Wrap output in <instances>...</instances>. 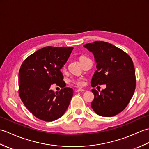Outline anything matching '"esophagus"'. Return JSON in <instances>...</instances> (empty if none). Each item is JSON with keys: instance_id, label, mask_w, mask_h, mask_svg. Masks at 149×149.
<instances>
[{"instance_id": "1", "label": "esophagus", "mask_w": 149, "mask_h": 149, "mask_svg": "<svg viewBox=\"0 0 149 149\" xmlns=\"http://www.w3.org/2000/svg\"><path fill=\"white\" fill-rule=\"evenodd\" d=\"M85 90L83 88H79L77 90H75V92H81V91H84Z\"/></svg>"}]
</instances>
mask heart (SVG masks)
<instances>
[{"instance_id":"1","label":"heart","mask_w":149,"mask_h":149,"mask_svg":"<svg viewBox=\"0 0 149 149\" xmlns=\"http://www.w3.org/2000/svg\"><path fill=\"white\" fill-rule=\"evenodd\" d=\"M87 58H86V57L84 56H82L80 58V61H82V60H83L84 59H86ZM70 81L72 82V83H74L75 84L77 85V86H81L82 84H83V82L82 81V80L81 79H70Z\"/></svg>"}]
</instances>
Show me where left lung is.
<instances>
[{
	"label": "left lung",
	"instance_id": "left-lung-1",
	"mask_svg": "<svg viewBox=\"0 0 149 149\" xmlns=\"http://www.w3.org/2000/svg\"><path fill=\"white\" fill-rule=\"evenodd\" d=\"M83 47L93 54L97 64L91 86L106 85L100 92L91 90L94 94L91 108L101 116H115L125 108L134 93L133 62L127 54L109 43L97 41Z\"/></svg>",
	"mask_w": 149,
	"mask_h": 149
}]
</instances>
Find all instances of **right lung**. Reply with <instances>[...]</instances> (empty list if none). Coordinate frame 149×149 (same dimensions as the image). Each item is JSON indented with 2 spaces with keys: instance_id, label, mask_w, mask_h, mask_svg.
Returning a JSON list of instances; mask_svg holds the SVG:
<instances>
[{
  "instance_id": "obj_1",
  "label": "right lung",
  "mask_w": 149,
  "mask_h": 149,
  "mask_svg": "<svg viewBox=\"0 0 149 149\" xmlns=\"http://www.w3.org/2000/svg\"><path fill=\"white\" fill-rule=\"evenodd\" d=\"M73 49L46 47L29 56L22 63L18 74L19 95L36 118L52 122L62 116L67 109L74 90L65 87L60 70ZM54 83L63 88L58 93L50 89Z\"/></svg>"
}]
</instances>
